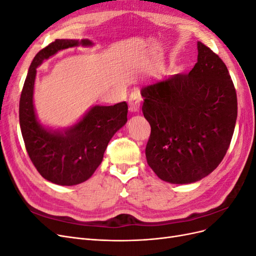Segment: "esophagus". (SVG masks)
Here are the masks:
<instances>
[{
	"instance_id": "obj_1",
	"label": "esophagus",
	"mask_w": 256,
	"mask_h": 256,
	"mask_svg": "<svg viewBox=\"0 0 256 256\" xmlns=\"http://www.w3.org/2000/svg\"><path fill=\"white\" fill-rule=\"evenodd\" d=\"M140 99L141 96L138 92H132L129 98V110L131 112H136L140 108Z\"/></svg>"
}]
</instances>
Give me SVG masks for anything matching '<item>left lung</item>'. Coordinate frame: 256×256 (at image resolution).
<instances>
[{
	"label": "left lung",
	"mask_w": 256,
	"mask_h": 256,
	"mask_svg": "<svg viewBox=\"0 0 256 256\" xmlns=\"http://www.w3.org/2000/svg\"><path fill=\"white\" fill-rule=\"evenodd\" d=\"M198 62L142 88L150 125L147 164L160 180L190 184L216 168L228 150L237 118V95L223 60L198 42Z\"/></svg>",
	"instance_id": "8db88e82"
}]
</instances>
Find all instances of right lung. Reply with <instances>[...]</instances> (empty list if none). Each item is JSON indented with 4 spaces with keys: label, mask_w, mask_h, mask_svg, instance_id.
Returning a JSON list of instances; mask_svg holds the SVG:
<instances>
[{
    "label": "right lung",
    "mask_w": 256,
    "mask_h": 256,
    "mask_svg": "<svg viewBox=\"0 0 256 256\" xmlns=\"http://www.w3.org/2000/svg\"><path fill=\"white\" fill-rule=\"evenodd\" d=\"M90 46L88 40H56L38 52L28 72L19 102V120L28 157L44 180L60 186L81 184L102 164L111 138L127 122L126 102L95 106L66 131L44 129L38 124L33 104L36 68L58 51L74 46Z\"/></svg>",
    "instance_id": "1"
}]
</instances>
